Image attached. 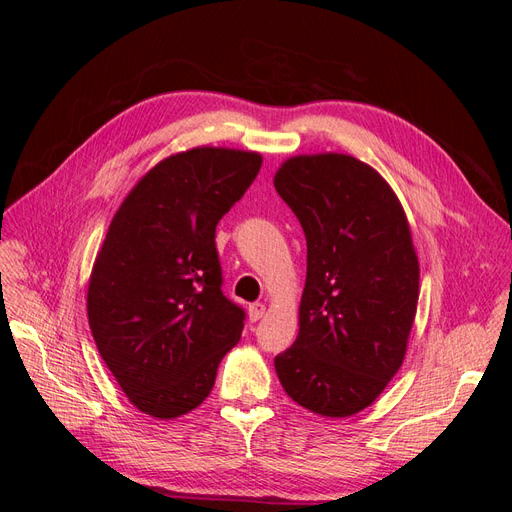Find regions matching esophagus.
Masks as SVG:
<instances>
[{
	"mask_svg": "<svg viewBox=\"0 0 512 512\" xmlns=\"http://www.w3.org/2000/svg\"><path fill=\"white\" fill-rule=\"evenodd\" d=\"M265 312H267V307L262 303H252L250 309H247V314H250L252 322H258L262 316H265Z\"/></svg>",
	"mask_w": 512,
	"mask_h": 512,
	"instance_id": "esophagus-1",
	"label": "esophagus"
}]
</instances>
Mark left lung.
I'll return each mask as SVG.
<instances>
[{"mask_svg": "<svg viewBox=\"0 0 512 512\" xmlns=\"http://www.w3.org/2000/svg\"><path fill=\"white\" fill-rule=\"evenodd\" d=\"M273 185L307 241L299 335L275 356L288 397L352 416L404 363L418 301V258L391 185L344 153L286 160Z\"/></svg>", "mask_w": 512, "mask_h": 512, "instance_id": "left-lung-1", "label": "left lung"}]
</instances>
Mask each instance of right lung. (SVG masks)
Instances as JSON below:
<instances>
[{"label":"right lung","instance_id":"1","mask_svg":"<svg viewBox=\"0 0 512 512\" xmlns=\"http://www.w3.org/2000/svg\"><path fill=\"white\" fill-rule=\"evenodd\" d=\"M254 151L196 147L138 181L117 209L87 290L91 335L132 404L168 421L209 397L245 312L224 297L215 226L250 188Z\"/></svg>","mask_w":512,"mask_h":512}]
</instances>
